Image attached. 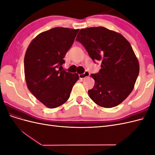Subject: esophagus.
<instances>
[{
  "instance_id": "obj_1",
  "label": "esophagus",
  "mask_w": 155,
  "mask_h": 155,
  "mask_svg": "<svg viewBox=\"0 0 155 155\" xmlns=\"http://www.w3.org/2000/svg\"><path fill=\"white\" fill-rule=\"evenodd\" d=\"M89 76H90V73H89L88 72H85L84 74H79V77L80 79H84V78H87V77H88Z\"/></svg>"
}]
</instances>
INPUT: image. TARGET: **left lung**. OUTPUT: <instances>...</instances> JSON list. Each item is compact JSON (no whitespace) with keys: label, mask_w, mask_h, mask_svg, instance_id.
Instances as JSON below:
<instances>
[{"label":"left lung","mask_w":155,"mask_h":155,"mask_svg":"<svg viewBox=\"0 0 155 155\" xmlns=\"http://www.w3.org/2000/svg\"><path fill=\"white\" fill-rule=\"evenodd\" d=\"M76 40L94 61L101 62L99 72L91 75L95 81L88 91L91 99L105 108L120 104L133 90L139 74L138 61L129 41L102 26L80 30Z\"/></svg>","instance_id":"left-lung-1"}]
</instances>
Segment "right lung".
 Instances as JSON below:
<instances>
[{
    "label": "right lung",
    "mask_w": 155,
    "mask_h": 155,
    "mask_svg": "<svg viewBox=\"0 0 155 155\" xmlns=\"http://www.w3.org/2000/svg\"><path fill=\"white\" fill-rule=\"evenodd\" d=\"M79 29L56 27L41 33L28 47L24 59L29 91L50 109L58 107L70 97L79 75L63 70L64 58Z\"/></svg>",
    "instance_id": "add662e5"
}]
</instances>
